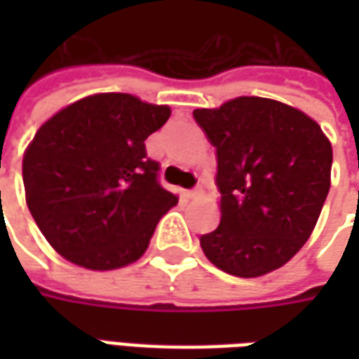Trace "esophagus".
I'll list each match as a JSON object with an SVG mask.
<instances>
[{
  "label": "esophagus",
  "instance_id": "obj_1",
  "mask_svg": "<svg viewBox=\"0 0 359 359\" xmlns=\"http://www.w3.org/2000/svg\"><path fill=\"white\" fill-rule=\"evenodd\" d=\"M203 194V188L202 187H196L192 190H187V198H200Z\"/></svg>",
  "mask_w": 359,
  "mask_h": 359
}]
</instances>
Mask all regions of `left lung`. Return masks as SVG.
I'll list each match as a JSON object with an SVG mask.
<instances>
[{
	"instance_id": "8db88e82",
	"label": "left lung",
	"mask_w": 359,
	"mask_h": 359,
	"mask_svg": "<svg viewBox=\"0 0 359 359\" xmlns=\"http://www.w3.org/2000/svg\"><path fill=\"white\" fill-rule=\"evenodd\" d=\"M217 157L221 223L203 254L234 277L275 271L306 244L331 188V142L286 103L242 95L194 109Z\"/></svg>"
}]
</instances>
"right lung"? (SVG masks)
<instances>
[{
    "mask_svg": "<svg viewBox=\"0 0 359 359\" xmlns=\"http://www.w3.org/2000/svg\"><path fill=\"white\" fill-rule=\"evenodd\" d=\"M171 109L130 94H95L40 126L22 159L28 210L57 254L107 271L146 252L177 196L159 184L144 140Z\"/></svg>",
    "mask_w": 359,
    "mask_h": 359,
    "instance_id": "right-lung-1",
    "label": "right lung"
}]
</instances>
